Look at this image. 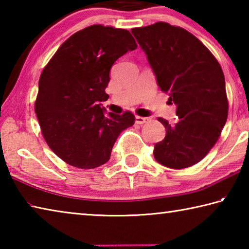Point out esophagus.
Instances as JSON below:
<instances>
[{"mask_svg": "<svg viewBox=\"0 0 249 249\" xmlns=\"http://www.w3.org/2000/svg\"><path fill=\"white\" fill-rule=\"evenodd\" d=\"M149 119H147V117H142V116H136V119H135V122H136L137 124H144V123H147Z\"/></svg>", "mask_w": 249, "mask_h": 249, "instance_id": "esophagus-1", "label": "esophagus"}]
</instances>
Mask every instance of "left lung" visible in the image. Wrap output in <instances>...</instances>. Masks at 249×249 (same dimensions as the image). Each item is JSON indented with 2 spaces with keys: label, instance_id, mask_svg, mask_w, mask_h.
<instances>
[{
  "label": "left lung",
  "instance_id": "1",
  "mask_svg": "<svg viewBox=\"0 0 249 249\" xmlns=\"http://www.w3.org/2000/svg\"><path fill=\"white\" fill-rule=\"evenodd\" d=\"M148 58L162 92L177 105L179 121L166 127L154 147L155 159L172 169L201 161L221 136L229 114L225 78L202 41L184 28L165 22L132 29Z\"/></svg>",
  "mask_w": 249,
  "mask_h": 249
}]
</instances>
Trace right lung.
Wrapping results in <instances>:
<instances>
[{"instance_id":"right-lung-1","label":"right lung","mask_w":249,"mask_h":249,"mask_svg":"<svg viewBox=\"0 0 249 249\" xmlns=\"http://www.w3.org/2000/svg\"><path fill=\"white\" fill-rule=\"evenodd\" d=\"M137 48L126 29L95 24L71 35L39 78L35 113L49 148L70 166L93 169L107 162L120 133L134 125L132 112L104 114L109 70Z\"/></svg>"}]
</instances>
